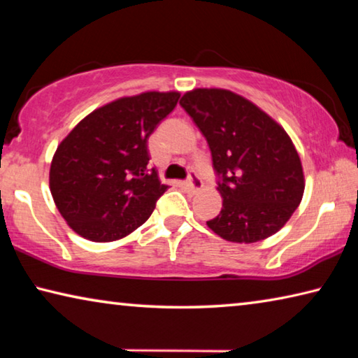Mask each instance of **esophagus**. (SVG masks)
Wrapping results in <instances>:
<instances>
[{
    "mask_svg": "<svg viewBox=\"0 0 358 358\" xmlns=\"http://www.w3.org/2000/svg\"><path fill=\"white\" fill-rule=\"evenodd\" d=\"M186 186H187V189H189V191L197 192L199 189H202L203 181H202V178L199 177L196 172H191L189 173V178H187V181H186Z\"/></svg>",
    "mask_w": 358,
    "mask_h": 358,
    "instance_id": "1",
    "label": "esophagus"
}]
</instances>
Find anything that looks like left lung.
Instances as JSON below:
<instances>
[{"mask_svg": "<svg viewBox=\"0 0 358 358\" xmlns=\"http://www.w3.org/2000/svg\"><path fill=\"white\" fill-rule=\"evenodd\" d=\"M180 106L207 138L217 175L222 208L207 226L234 243H256L276 234L305 189L300 157L287 132L229 90H192Z\"/></svg>", "mask_w": 358, "mask_h": 358, "instance_id": "1", "label": "left lung"}]
</instances>
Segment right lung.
Instances as JSON below:
<instances>
[{"label":"right lung","mask_w":358,"mask_h":358,"mask_svg":"<svg viewBox=\"0 0 358 358\" xmlns=\"http://www.w3.org/2000/svg\"><path fill=\"white\" fill-rule=\"evenodd\" d=\"M180 93L121 98L85 117L58 145L50 191L59 213L80 237L104 243L134 232L167 191L148 167V137Z\"/></svg>","instance_id":"obj_1"}]
</instances>
